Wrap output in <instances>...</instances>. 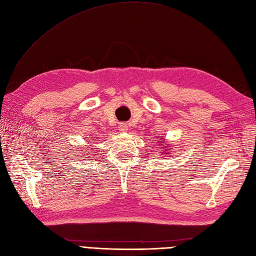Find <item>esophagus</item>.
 I'll use <instances>...</instances> for the list:
<instances>
[{
	"label": "esophagus",
	"instance_id": "obj_1",
	"mask_svg": "<svg viewBox=\"0 0 256 256\" xmlns=\"http://www.w3.org/2000/svg\"><path fill=\"white\" fill-rule=\"evenodd\" d=\"M118 128H119V130H120V132H126L128 128V126L126 124V123H120Z\"/></svg>",
	"mask_w": 256,
	"mask_h": 256
}]
</instances>
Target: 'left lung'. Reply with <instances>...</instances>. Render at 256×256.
Returning <instances> with one entry per match:
<instances>
[{
  "mask_svg": "<svg viewBox=\"0 0 256 256\" xmlns=\"http://www.w3.org/2000/svg\"><path fill=\"white\" fill-rule=\"evenodd\" d=\"M158 142H157V146H159L160 148V153L164 154V155H168V146H166V140H164L162 137H158ZM164 148V150H162V148Z\"/></svg>",
  "mask_w": 256,
  "mask_h": 256,
  "instance_id": "left-lung-1",
  "label": "left lung"
}]
</instances>
